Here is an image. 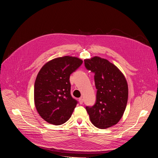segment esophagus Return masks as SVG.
Wrapping results in <instances>:
<instances>
[{
	"instance_id": "1",
	"label": "esophagus",
	"mask_w": 158,
	"mask_h": 158,
	"mask_svg": "<svg viewBox=\"0 0 158 158\" xmlns=\"http://www.w3.org/2000/svg\"><path fill=\"white\" fill-rule=\"evenodd\" d=\"M79 103H80V104H83L84 100H83L82 98H80L79 99Z\"/></svg>"
}]
</instances>
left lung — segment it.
I'll list each match as a JSON object with an SVG mask.
<instances>
[{
	"label": "left lung",
	"mask_w": 158,
	"mask_h": 158,
	"mask_svg": "<svg viewBox=\"0 0 158 158\" xmlns=\"http://www.w3.org/2000/svg\"><path fill=\"white\" fill-rule=\"evenodd\" d=\"M84 65L94 74L96 101L85 109L97 127L106 129L116 124L122 118L128 99L127 81L118 67L105 59H85Z\"/></svg>",
	"instance_id": "obj_1"
}]
</instances>
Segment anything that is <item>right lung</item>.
Returning <instances> with one entry per match:
<instances>
[{
    "mask_svg": "<svg viewBox=\"0 0 158 158\" xmlns=\"http://www.w3.org/2000/svg\"><path fill=\"white\" fill-rule=\"evenodd\" d=\"M82 64L77 57L64 56L50 60L39 72L34 84V102L48 123L60 125L68 120L77 101L71 94L70 76Z\"/></svg>",
    "mask_w": 158,
    "mask_h": 158,
    "instance_id": "right-lung-1",
    "label": "right lung"
}]
</instances>
